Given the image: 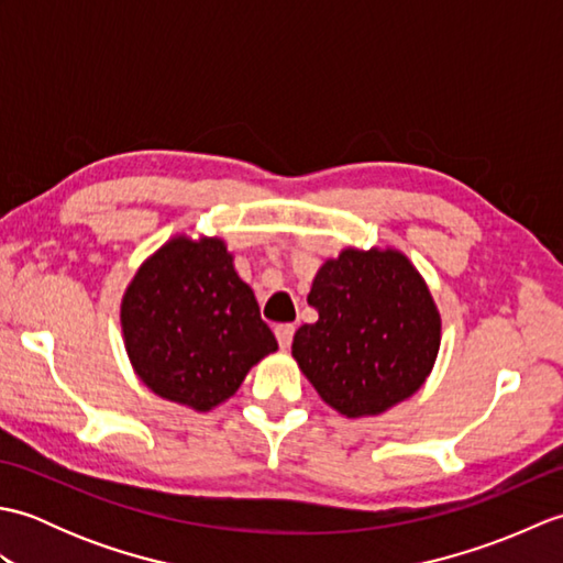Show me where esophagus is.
Instances as JSON below:
<instances>
[{
  "label": "esophagus",
  "instance_id": "1",
  "mask_svg": "<svg viewBox=\"0 0 563 563\" xmlns=\"http://www.w3.org/2000/svg\"><path fill=\"white\" fill-rule=\"evenodd\" d=\"M292 336H295V327L292 324H278V327H275V339H278L280 349H290Z\"/></svg>",
  "mask_w": 563,
  "mask_h": 563
}]
</instances>
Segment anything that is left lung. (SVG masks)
<instances>
[{
    "instance_id": "obj_1",
    "label": "left lung",
    "mask_w": 563,
    "mask_h": 563,
    "mask_svg": "<svg viewBox=\"0 0 563 563\" xmlns=\"http://www.w3.org/2000/svg\"><path fill=\"white\" fill-rule=\"evenodd\" d=\"M319 319L297 329L292 357L331 409L377 416L421 389L440 349V314L401 251L343 249L307 295Z\"/></svg>"
}]
</instances>
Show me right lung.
<instances>
[{
	"instance_id": "add662e5",
	"label": "right lung",
	"mask_w": 563,
	"mask_h": 563,
	"mask_svg": "<svg viewBox=\"0 0 563 563\" xmlns=\"http://www.w3.org/2000/svg\"><path fill=\"white\" fill-rule=\"evenodd\" d=\"M121 327L137 377L196 411L230 399L249 369L278 351L218 236H174L142 263L123 295Z\"/></svg>"
}]
</instances>
